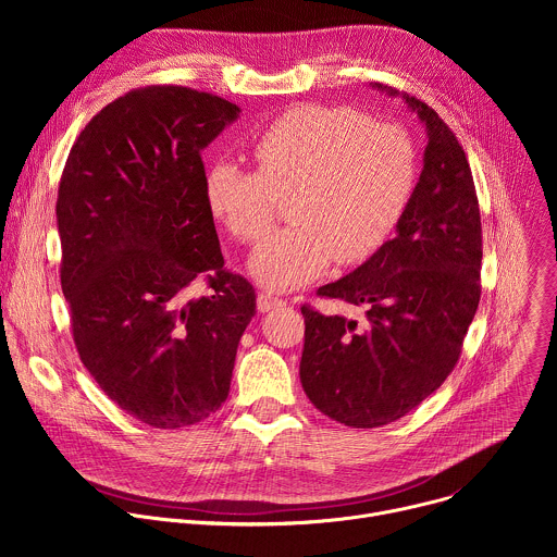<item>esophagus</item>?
Wrapping results in <instances>:
<instances>
[{
	"label": "esophagus",
	"instance_id": "34e87169",
	"mask_svg": "<svg viewBox=\"0 0 557 557\" xmlns=\"http://www.w3.org/2000/svg\"><path fill=\"white\" fill-rule=\"evenodd\" d=\"M256 304H258V310H260V312H269L271 308L282 306V304H284V299H280V297L271 295V293H258Z\"/></svg>",
	"mask_w": 557,
	"mask_h": 557
}]
</instances>
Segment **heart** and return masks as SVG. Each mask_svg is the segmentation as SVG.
Wrapping results in <instances>:
<instances>
[{
  "label": "heart",
  "mask_w": 557,
  "mask_h": 557,
  "mask_svg": "<svg viewBox=\"0 0 557 557\" xmlns=\"http://www.w3.org/2000/svg\"><path fill=\"white\" fill-rule=\"evenodd\" d=\"M258 172L215 163L205 176L211 215L243 243L271 228L288 198L290 226L249 258V273L271 290L295 288L331 260L355 264L374 253L399 222L414 189L408 134L344 106H301L282 114L251 145Z\"/></svg>",
  "instance_id": "obj_1"
}]
</instances>
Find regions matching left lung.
<instances>
[{
	"label": "left lung",
	"mask_w": 557,
	"mask_h": 557,
	"mask_svg": "<svg viewBox=\"0 0 557 557\" xmlns=\"http://www.w3.org/2000/svg\"><path fill=\"white\" fill-rule=\"evenodd\" d=\"M370 88L401 97L428 145L396 235L317 290L366 306L363 324L301 306V387L317 410L348 428L387 425L441 387L481 299V211L462 147L423 101L381 84Z\"/></svg>",
	"instance_id": "8db88e82"
}]
</instances>
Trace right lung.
Wrapping results in <instances>:
<instances>
[{
  "label": "right lung",
  "instance_id": "right-lung-1",
  "mask_svg": "<svg viewBox=\"0 0 557 557\" xmlns=\"http://www.w3.org/2000/svg\"><path fill=\"white\" fill-rule=\"evenodd\" d=\"M240 108L181 86L134 90L78 134L59 183L61 288L74 344L110 399L176 430L228 394L256 290L224 271L202 149ZM208 273L212 293L187 298Z\"/></svg>",
  "mask_w": 557,
  "mask_h": 557
}]
</instances>
